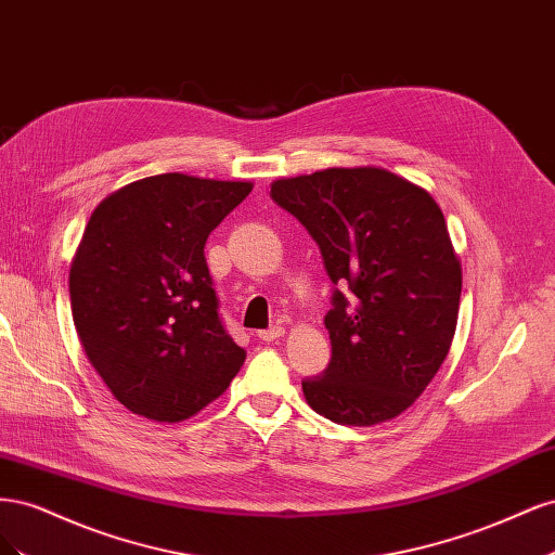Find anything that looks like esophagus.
Listing matches in <instances>:
<instances>
[{
	"instance_id": "1",
	"label": "esophagus",
	"mask_w": 555,
	"mask_h": 555,
	"mask_svg": "<svg viewBox=\"0 0 555 555\" xmlns=\"http://www.w3.org/2000/svg\"><path fill=\"white\" fill-rule=\"evenodd\" d=\"M284 335V328L282 326H273V328H268V331H259V340H263V343H275V340H280Z\"/></svg>"
}]
</instances>
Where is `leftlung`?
I'll list each match as a JSON object with an SVG mask.
<instances>
[{
    "instance_id": "left-lung-1",
    "label": "left lung",
    "mask_w": 555,
    "mask_h": 555,
    "mask_svg": "<svg viewBox=\"0 0 555 555\" xmlns=\"http://www.w3.org/2000/svg\"><path fill=\"white\" fill-rule=\"evenodd\" d=\"M271 194L322 251L333 284L331 363L304 382L335 424L375 426L412 408L438 375L459 322L463 271L438 201L382 166L278 178Z\"/></svg>"
}]
</instances>
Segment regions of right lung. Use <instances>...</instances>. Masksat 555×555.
I'll return each instance as SVG.
<instances>
[{
	"label": "right lung",
	"instance_id": "obj_1",
	"mask_svg": "<svg viewBox=\"0 0 555 555\" xmlns=\"http://www.w3.org/2000/svg\"><path fill=\"white\" fill-rule=\"evenodd\" d=\"M249 180L162 173L108 194L69 268L82 351L122 405L164 424L220 398L245 363L217 317L204 257Z\"/></svg>",
	"mask_w": 555,
	"mask_h": 555
}]
</instances>
